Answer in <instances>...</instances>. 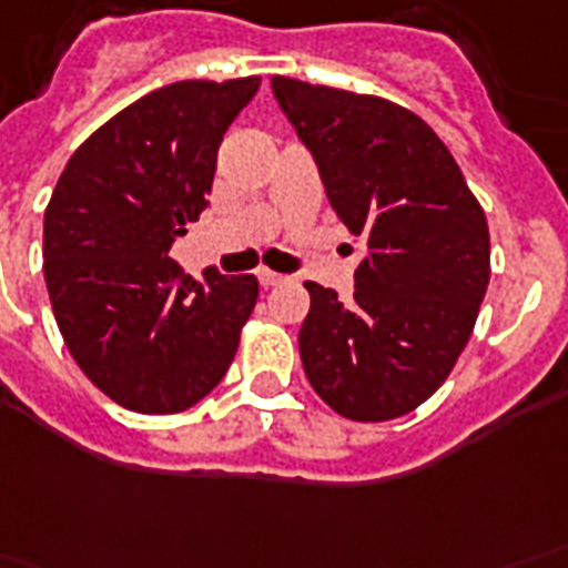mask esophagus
<instances>
[{"label": "esophagus", "mask_w": 568, "mask_h": 568, "mask_svg": "<svg viewBox=\"0 0 568 568\" xmlns=\"http://www.w3.org/2000/svg\"><path fill=\"white\" fill-rule=\"evenodd\" d=\"M255 276H258V283H262L264 288H271V285L285 283V276H283V273H273V271H267V267H262V271L255 273Z\"/></svg>", "instance_id": "esophagus-1"}]
</instances>
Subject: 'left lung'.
Returning <instances> with one entry per match:
<instances>
[{
    "mask_svg": "<svg viewBox=\"0 0 568 568\" xmlns=\"http://www.w3.org/2000/svg\"><path fill=\"white\" fill-rule=\"evenodd\" d=\"M271 87L316 159L331 207L367 243L348 304L304 283L306 379L343 418H400L448 379L476 327L490 280L485 210L413 111L283 74Z\"/></svg>",
    "mask_w": 568,
    "mask_h": 568,
    "instance_id": "1",
    "label": "left lung"
}]
</instances>
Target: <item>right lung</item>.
<instances>
[{
	"mask_svg": "<svg viewBox=\"0 0 568 568\" xmlns=\"http://www.w3.org/2000/svg\"><path fill=\"white\" fill-rule=\"evenodd\" d=\"M262 78L146 92L83 141L44 210V280L71 358L132 413L174 415L229 373L252 273L192 280L168 258L207 207L216 150Z\"/></svg>",
	"mask_w": 568,
	"mask_h": 568,
	"instance_id": "1",
	"label": "right lung"
}]
</instances>
